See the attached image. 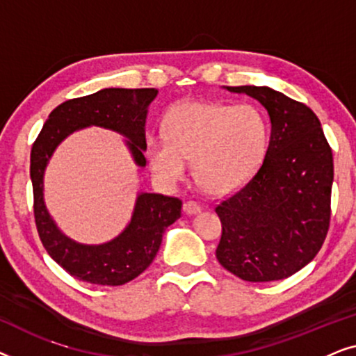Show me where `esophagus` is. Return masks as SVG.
Segmentation results:
<instances>
[{
	"instance_id": "34e87169",
	"label": "esophagus",
	"mask_w": 356,
	"mask_h": 356,
	"mask_svg": "<svg viewBox=\"0 0 356 356\" xmlns=\"http://www.w3.org/2000/svg\"><path fill=\"white\" fill-rule=\"evenodd\" d=\"M183 211L188 213V216H194V213L201 212V206L194 201H186L183 204Z\"/></svg>"
}]
</instances>
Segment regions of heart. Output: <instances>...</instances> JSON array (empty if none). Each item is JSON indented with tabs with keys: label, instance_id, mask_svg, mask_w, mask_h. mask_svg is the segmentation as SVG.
I'll return each mask as SVG.
<instances>
[{
	"label": "heart",
	"instance_id": "heart-1",
	"mask_svg": "<svg viewBox=\"0 0 356 356\" xmlns=\"http://www.w3.org/2000/svg\"><path fill=\"white\" fill-rule=\"evenodd\" d=\"M269 123L252 105L188 102L170 111L165 134L145 144L149 165L160 183L184 179L194 160V178L209 194H227L254 177L264 162Z\"/></svg>",
	"mask_w": 356,
	"mask_h": 356
}]
</instances>
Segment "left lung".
Segmentation results:
<instances>
[{
	"label": "left lung",
	"mask_w": 356,
	"mask_h": 356,
	"mask_svg": "<svg viewBox=\"0 0 356 356\" xmlns=\"http://www.w3.org/2000/svg\"><path fill=\"white\" fill-rule=\"evenodd\" d=\"M264 106L270 140L250 181L216 207V256L246 282L282 280L318 254L330 222L332 149L314 111L270 87H227Z\"/></svg>",
	"instance_id": "8db88e82"
}]
</instances>
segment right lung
Masks as SVG:
<instances>
[{"mask_svg": "<svg viewBox=\"0 0 356 356\" xmlns=\"http://www.w3.org/2000/svg\"><path fill=\"white\" fill-rule=\"evenodd\" d=\"M157 89H104L66 100L51 111L32 145L31 179L33 216L42 245L67 274L95 285H123L147 269L157 254L167 227L181 217L178 197L140 193L133 217L118 236L104 245H81L53 222L43 201V173L55 149L67 136L87 126H100L128 138L136 165L145 167V118Z\"/></svg>", "mask_w": 356, "mask_h": 356, "instance_id": "right-lung-1", "label": "right lung"}]
</instances>
